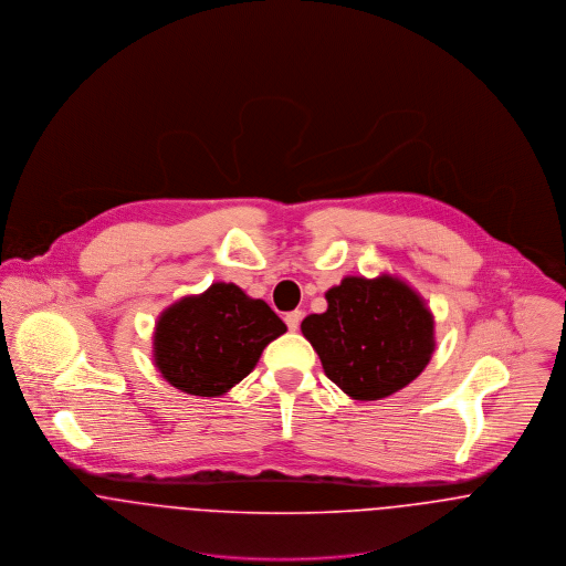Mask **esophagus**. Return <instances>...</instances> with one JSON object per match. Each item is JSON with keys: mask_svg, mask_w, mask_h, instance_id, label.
<instances>
[{"mask_svg": "<svg viewBox=\"0 0 566 566\" xmlns=\"http://www.w3.org/2000/svg\"><path fill=\"white\" fill-rule=\"evenodd\" d=\"M284 321H286L289 329H291V332H295V329L300 327V323H302V311H293V313H286Z\"/></svg>", "mask_w": 566, "mask_h": 566, "instance_id": "obj_1", "label": "esophagus"}]
</instances>
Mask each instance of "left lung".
<instances>
[{"instance_id": "obj_1", "label": "left lung", "mask_w": 566, "mask_h": 566, "mask_svg": "<svg viewBox=\"0 0 566 566\" xmlns=\"http://www.w3.org/2000/svg\"><path fill=\"white\" fill-rule=\"evenodd\" d=\"M327 311L302 321L323 371L349 397L384 399L421 376L434 352V321L399 280L345 277Z\"/></svg>"}]
</instances>
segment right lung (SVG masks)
<instances>
[{
	"mask_svg": "<svg viewBox=\"0 0 566 566\" xmlns=\"http://www.w3.org/2000/svg\"><path fill=\"white\" fill-rule=\"evenodd\" d=\"M284 332V321L262 300L234 284H212L160 316L154 358L171 386L217 397L250 376L262 349Z\"/></svg>",
	"mask_w": 566,
	"mask_h": 566,
	"instance_id": "right-lung-1",
	"label": "right lung"
}]
</instances>
